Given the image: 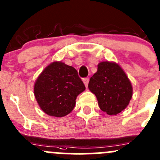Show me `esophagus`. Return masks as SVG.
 Listing matches in <instances>:
<instances>
[{"label": "esophagus", "mask_w": 160, "mask_h": 160, "mask_svg": "<svg viewBox=\"0 0 160 160\" xmlns=\"http://www.w3.org/2000/svg\"><path fill=\"white\" fill-rule=\"evenodd\" d=\"M83 83L84 85H85L86 87H88V83H89V79L88 78V77H87V78H84L83 80Z\"/></svg>", "instance_id": "esophagus-1"}]
</instances>
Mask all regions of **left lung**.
Wrapping results in <instances>:
<instances>
[{"instance_id":"obj_1","label":"left lung","mask_w":160,"mask_h":160,"mask_svg":"<svg viewBox=\"0 0 160 160\" xmlns=\"http://www.w3.org/2000/svg\"><path fill=\"white\" fill-rule=\"evenodd\" d=\"M90 78L89 89L95 94L102 111L115 115L125 109L132 98L133 87L122 67L113 61H101Z\"/></svg>"}]
</instances>
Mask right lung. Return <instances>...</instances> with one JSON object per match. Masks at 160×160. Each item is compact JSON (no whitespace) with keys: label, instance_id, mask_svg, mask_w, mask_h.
<instances>
[{"label":"right lung","instance_id":"obj_1","mask_svg":"<svg viewBox=\"0 0 160 160\" xmlns=\"http://www.w3.org/2000/svg\"><path fill=\"white\" fill-rule=\"evenodd\" d=\"M85 89L74 68L62 61H53L36 79L34 95L45 114L61 118L71 113L77 96Z\"/></svg>","mask_w":160,"mask_h":160}]
</instances>
